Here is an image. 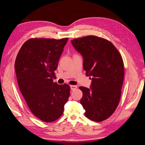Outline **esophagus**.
Segmentation results:
<instances>
[{
  "label": "esophagus",
  "instance_id": "34e87169",
  "mask_svg": "<svg viewBox=\"0 0 145 145\" xmlns=\"http://www.w3.org/2000/svg\"><path fill=\"white\" fill-rule=\"evenodd\" d=\"M77 88V86H76V85H71V86H70V88H71V90H72V91L75 90Z\"/></svg>",
  "mask_w": 145,
  "mask_h": 145
}]
</instances>
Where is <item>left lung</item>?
<instances>
[{"label": "left lung", "instance_id": "1", "mask_svg": "<svg viewBox=\"0 0 145 145\" xmlns=\"http://www.w3.org/2000/svg\"><path fill=\"white\" fill-rule=\"evenodd\" d=\"M71 43L83 58V69L92 80L90 88L80 86V103L89 119H107L119 103L124 78V65L111 42L94 36L74 39Z\"/></svg>", "mask_w": 145, "mask_h": 145}]
</instances>
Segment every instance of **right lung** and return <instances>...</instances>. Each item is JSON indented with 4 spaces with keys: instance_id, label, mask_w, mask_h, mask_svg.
<instances>
[{
    "instance_id": "obj_1",
    "label": "right lung",
    "mask_w": 145,
    "mask_h": 145,
    "mask_svg": "<svg viewBox=\"0 0 145 145\" xmlns=\"http://www.w3.org/2000/svg\"><path fill=\"white\" fill-rule=\"evenodd\" d=\"M68 39H31L21 47L14 68L20 91L33 114L45 122L62 115L68 85L53 82L54 71Z\"/></svg>"
}]
</instances>
